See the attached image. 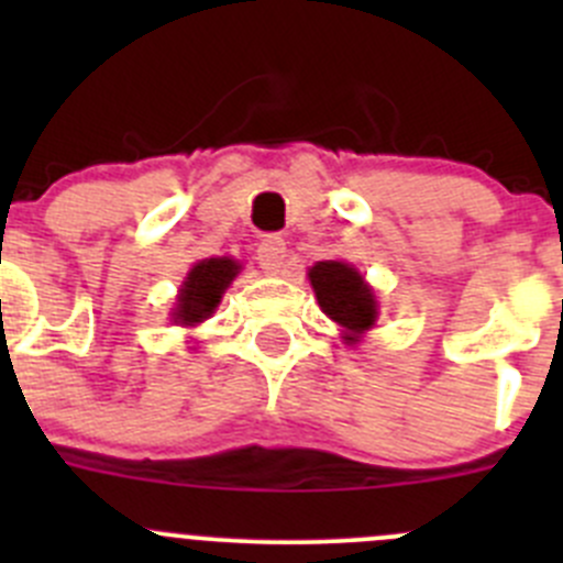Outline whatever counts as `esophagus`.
I'll return each instance as SVG.
<instances>
[{"mask_svg": "<svg viewBox=\"0 0 563 563\" xmlns=\"http://www.w3.org/2000/svg\"><path fill=\"white\" fill-rule=\"evenodd\" d=\"M258 264L269 275H280L286 266V240L277 234H264L258 242Z\"/></svg>", "mask_w": 563, "mask_h": 563, "instance_id": "obj_1", "label": "esophagus"}]
</instances>
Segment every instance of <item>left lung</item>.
Returning a JSON list of instances; mask_svg holds the SVG:
<instances>
[{
  "instance_id": "1",
  "label": "left lung",
  "mask_w": 563,
  "mask_h": 563,
  "mask_svg": "<svg viewBox=\"0 0 563 563\" xmlns=\"http://www.w3.org/2000/svg\"><path fill=\"white\" fill-rule=\"evenodd\" d=\"M318 305L332 321L345 327V340H356L376 323V297L356 269L343 261H318L310 269Z\"/></svg>"
}]
</instances>
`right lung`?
I'll use <instances>...</instances> for the list:
<instances>
[{
  "label": "right lung",
  "instance_id": "add662e5",
  "mask_svg": "<svg viewBox=\"0 0 563 563\" xmlns=\"http://www.w3.org/2000/svg\"><path fill=\"white\" fill-rule=\"evenodd\" d=\"M236 272H240V266L231 258L198 261L190 275H187L185 286H181L179 308L174 313L176 321L192 327V323L212 316V310L220 305V297L236 277Z\"/></svg>",
  "mask_w": 563,
  "mask_h": 563
}]
</instances>
